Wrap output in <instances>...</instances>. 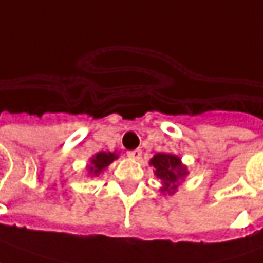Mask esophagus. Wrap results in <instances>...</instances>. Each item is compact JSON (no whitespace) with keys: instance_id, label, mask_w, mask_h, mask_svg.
<instances>
[{"instance_id":"obj_1","label":"esophagus","mask_w":263,"mask_h":263,"mask_svg":"<svg viewBox=\"0 0 263 263\" xmlns=\"http://www.w3.org/2000/svg\"><path fill=\"white\" fill-rule=\"evenodd\" d=\"M128 157L131 158V159H141V157H142V151L141 149L128 151Z\"/></svg>"}]
</instances>
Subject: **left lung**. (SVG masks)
<instances>
[{
  "mask_svg": "<svg viewBox=\"0 0 263 263\" xmlns=\"http://www.w3.org/2000/svg\"><path fill=\"white\" fill-rule=\"evenodd\" d=\"M154 174L163 182L162 191L174 194L178 188V181L186 175V168L182 166L181 159L171 154H157L151 159Z\"/></svg>",
  "mask_w": 263,
  "mask_h": 263,
  "instance_id": "left-lung-1",
  "label": "left lung"
}]
</instances>
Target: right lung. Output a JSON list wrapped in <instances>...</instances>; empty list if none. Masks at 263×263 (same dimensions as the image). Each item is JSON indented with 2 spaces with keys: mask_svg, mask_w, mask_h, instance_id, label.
Instances as JSON below:
<instances>
[{
  "mask_svg": "<svg viewBox=\"0 0 263 263\" xmlns=\"http://www.w3.org/2000/svg\"><path fill=\"white\" fill-rule=\"evenodd\" d=\"M117 158H118V155L111 154V152H100V154H97L91 159V165L88 166V174L97 176L101 171L105 170L106 166L112 162L114 159H117Z\"/></svg>",
  "mask_w": 263,
  "mask_h": 263,
  "instance_id": "1",
  "label": "right lung"
}]
</instances>
